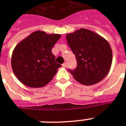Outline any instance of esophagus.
I'll use <instances>...</instances> for the list:
<instances>
[{"instance_id":"obj_1","label":"esophagus","mask_w":126,"mask_h":126,"mask_svg":"<svg viewBox=\"0 0 126 126\" xmlns=\"http://www.w3.org/2000/svg\"><path fill=\"white\" fill-rule=\"evenodd\" d=\"M62 66H63V67H64V68H66V67H67V63H63V65H62Z\"/></svg>"}]
</instances>
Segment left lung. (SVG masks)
<instances>
[{"mask_svg":"<svg viewBox=\"0 0 126 126\" xmlns=\"http://www.w3.org/2000/svg\"><path fill=\"white\" fill-rule=\"evenodd\" d=\"M67 43L76 56L77 67L69 70L77 82L91 86L107 75L112 61L109 43L99 34L80 29L66 34Z\"/></svg>","mask_w":126,"mask_h":126,"instance_id":"1","label":"left lung"}]
</instances>
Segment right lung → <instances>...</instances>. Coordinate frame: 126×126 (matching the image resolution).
I'll return each instance as SVG.
<instances>
[{
    "mask_svg": "<svg viewBox=\"0 0 126 126\" xmlns=\"http://www.w3.org/2000/svg\"><path fill=\"white\" fill-rule=\"evenodd\" d=\"M61 36L36 31L15 47L12 68L21 82L31 88H42L52 80L61 65L55 62L51 49Z\"/></svg>",
    "mask_w": 126,
    "mask_h": 126,
    "instance_id": "right-lung-1",
    "label": "right lung"
}]
</instances>
